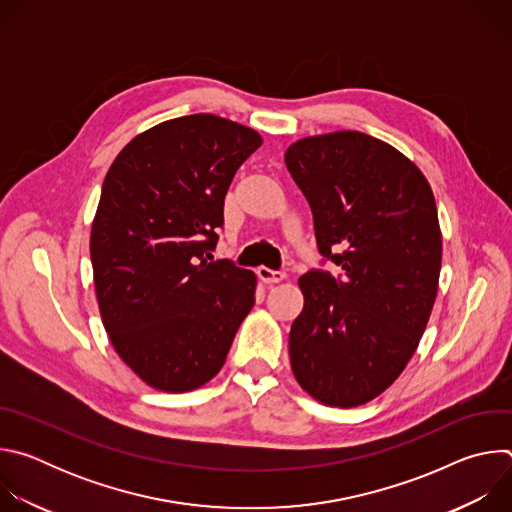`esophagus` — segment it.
<instances>
[{"label": "esophagus", "instance_id": "1", "mask_svg": "<svg viewBox=\"0 0 512 512\" xmlns=\"http://www.w3.org/2000/svg\"><path fill=\"white\" fill-rule=\"evenodd\" d=\"M259 277L265 281V283H277V281H283L287 277L285 269H269V267H259L257 269Z\"/></svg>", "mask_w": 512, "mask_h": 512}]
</instances>
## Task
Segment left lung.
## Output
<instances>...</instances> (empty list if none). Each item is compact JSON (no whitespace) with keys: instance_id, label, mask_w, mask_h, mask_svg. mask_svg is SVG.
Here are the masks:
<instances>
[{"instance_id":"left-lung-1","label":"left lung","mask_w":512,"mask_h":512,"mask_svg":"<svg viewBox=\"0 0 512 512\" xmlns=\"http://www.w3.org/2000/svg\"><path fill=\"white\" fill-rule=\"evenodd\" d=\"M285 166L312 208L320 263L342 267L300 277L291 369L314 399L356 407L403 373L427 326L442 269L433 192L413 162L360 131L300 139Z\"/></svg>"}]
</instances>
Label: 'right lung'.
Listing matches in <instances>:
<instances>
[{
  "label": "right lung",
  "mask_w": 512,
  "mask_h": 512,
  "mask_svg": "<svg viewBox=\"0 0 512 512\" xmlns=\"http://www.w3.org/2000/svg\"><path fill=\"white\" fill-rule=\"evenodd\" d=\"M257 131L198 113L131 139L111 164L91 231L105 330L145 383L210 381L255 304V273L214 259L225 196Z\"/></svg>",
  "instance_id": "add662e5"
}]
</instances>
